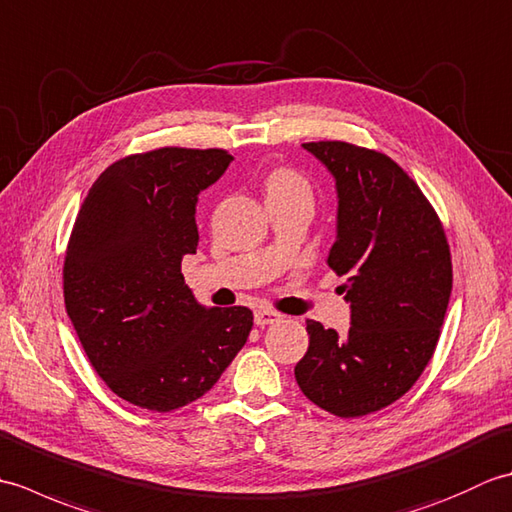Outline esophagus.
<instances>
[{"instance_id":"esophagus-1","label":"esophagus","mask_w":512,"mask_h":512,"mask_svg":"<svg viewBox=\"0 0 512 512\" xmlns=\"http://www.w3.org/2000/svg\"><path fill=\"white\" fill-rule=\"evenodd\" d=\"M284 317H281L279 312L270 310V308H259L255 310V323L259 325V328H266V325H273L277 321H281Z\"/></svg>"}]
</instances>
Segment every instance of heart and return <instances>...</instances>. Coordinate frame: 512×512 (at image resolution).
Returning a JSON list of instances; mask_svg holds the SVG:
<instances>
[{
	"label": "heart",
	"instance_id": "1",
	"mask_svg": "<svg viewBox=\"0 0 512 512\" xmlns=\"http://www.w3.org/2000/svg\"><path fill=\"white\" fill-rule=\"evenodd\" d=\"M266 193L275 195V193H310V187L306 178L301 173L279 167L275 169L270 176L266 178Z\"/></svg>",
	"mask_w": 512,
	"mask_h": 512
}]
</instances>
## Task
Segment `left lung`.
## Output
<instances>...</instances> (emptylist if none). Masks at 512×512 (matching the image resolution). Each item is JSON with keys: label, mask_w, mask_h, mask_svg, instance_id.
<instances>
[{"label": "left lung", "mask_w": 512, "mask_h": 512, "mask_svg": "<svg viewBox=\"0 0 512 512\" xmlns=\"http://www.w3.org/2000/svg\"><path fill=\"white\" fill-rule=\"evenodd\" d=\"M336 178L339 233L328 266L352 303L347 334L308 321L295 367L306 398L361 418L402 398L429 365L447 314L453 266L440 217L409 173L376 149L303 143Z\"/></svg>", "instance_id": "obj_1"}]
</instances>
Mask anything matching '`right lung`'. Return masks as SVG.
Instances as JSON below:
<instances>
[{"label":"right lung","instance_id":"right-lung-1","mask_svg":"<svg viewBox=\"0 0 512 512\" xmlns=\"http://www.w3.org/2000/svg\"><path fill=\"white\" fill-rule=\"evenodd\" d=\"M226 149L160 147L112 162L85 195L63 262L65 312L96 374L136 407L202 398L242 350L253 312L202 308L182 277L198 248V193Z\"/></svg>","mask_w":512,"mask_h":512}]
</instances>
